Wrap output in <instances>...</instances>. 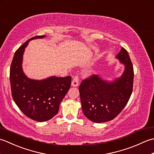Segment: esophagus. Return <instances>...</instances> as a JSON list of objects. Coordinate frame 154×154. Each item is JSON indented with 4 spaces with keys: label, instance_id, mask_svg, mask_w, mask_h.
<instances>
[{
    "label": "esophagus",
    "instance_id": "1",
    "mask_svg": "<svg viewBox=\"0 0 154 154\" xmlns=\"http://www.w3.org/2000/svg\"><path fill=\"white\" fill-rule=\"evenodd\" d=\"M79 85V77L76 75L75 76L73 81L71 82V86L72 87H77Z\"/></svg>",
    "mask_w": 154,
    "mask_h": 154
}]
</instances>
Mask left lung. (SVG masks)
Returning <instances> with one entry per match:
<instances>
[{"mask_svg":"<svg viewBox=\"0 0 154 154\" xmlns=\"http://www.w3.org/2000/svg\"><path fill=\"white\" fill-rule=\"evenodd\" d=\"M116 58L125 67L120 77L109 81L94 75L83 80L79 87L83 112L93 122H106L114 119L131 96L134 69L128 53L122 48Z\"/></svg>","mask_w":154,"mask_h":154,"instance_id":"1","label":"left lung"}]
</instances>
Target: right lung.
Wrapping results in <instances>:
<instances>
[{"label":"right lung","mask_w":154,"mask_h":154,"mask_svg":"<svg viewBox=\"0 0 154 154\" xmlns=\"http://www.w3.org/2000/svg\"><path fill=\"white\" fill-rule=\"evenodd\" d=\"M44 37L37 35L22 45L15 52L10 69L13 100L26 116L38 122L48 121L56 115L71 81V76L35 80L24 74L22 65L25 48L30 41Z\"/></svg>","instance_id":"right-lung-1"}]
</instances>
